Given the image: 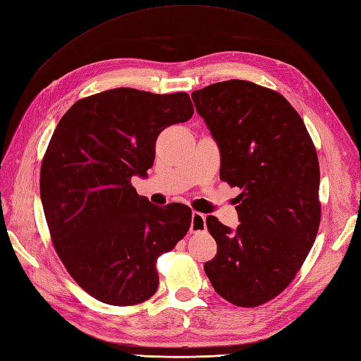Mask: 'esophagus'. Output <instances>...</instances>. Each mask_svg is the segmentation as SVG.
I'll return each instance as SVG.
<instances>
[{
	"instance_id": "34e87169",
	"label": "esophagus",
	"mask_w": 361,
	"mask_h": 361,
	"mask_svg": "<svg viewBox=\"0 0 361 361\" xmlns=\"http://www.w3.org/2000/svg\"><path fill=\"white\" fill-rule=\"evenodd\" d=\"M190 232H206V216L200 214V212H192V223H190Z\"/></svg>"
}]
</instances>
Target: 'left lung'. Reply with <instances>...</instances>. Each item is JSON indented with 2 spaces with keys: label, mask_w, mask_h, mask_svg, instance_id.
Wrapping results in <instances>:
<instances>
[{
  "label": "left lung",
  "mask_w": 361,
  "mask_h": 361,
  "mask_svg": "<svg viewBox=\"0 0 361 361\" xmlns=\"http://www.w3.org/2000/svg\"><path fill=\"white\" fill-rule=\"evenodd\" d=\"M192 100L219 146V178L243 190L235 232L215 216L206 219L218 255L204 271L227 302L259 307L293 282L316 241V146L298 111L274 90L232 79L193 91Z\"/></svg>",
  "instance_id": "8db88e82"
}]
</instances>
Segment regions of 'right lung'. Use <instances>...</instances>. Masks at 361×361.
Listing matches in <instances>:
<instances>
[{
  "mask_svg": "<svg viewBox=\"0 0 361 361\" xmlns=\"http://www.w3.org/2000/svg\"><path fill=\"white\" fill-rule=\"evenodd\" d=\"M193 114L188 92L114 88L78 100L54 129L39 190L51 243L68 274L116 307L151 299L157 259L188 233L192 210L157 207L133 188L155 159L157 137Z\"/></svg>",
  "mask_w": 361,
  "mask_h": 361,
  "instance_id": "add662e5",
  "label": "right lung"
}]
</instances>
